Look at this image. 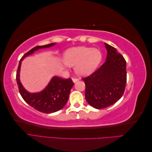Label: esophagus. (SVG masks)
<instances>
[{"mask_svg": "<svg viewBox=\"0 0 152 152\" xmlns=\"http://www.w3.org/2000/svg\"><path fill=\"white\" fill-rule=\"evenodd\" d=\"M72 80L74 83H75V82H77L78 80H79V79H77V78H72Z\"/></svg>", "mask_w": 152, "mask_h": 152, "instance_id": "esophagus-1", "label": "esophagus"}]
</instances>
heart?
Returning a JSON list of instances; mask_svg holds the SVG:
<instances>
[{"label": "heart", "instance_id": "b5f03b06", "mask_svg": "<svg viewBox=\"0 0 152 152\" xmlns=\"http://www.w3.org/2000/svg\"><path fill=\"white\" fill-rule=\"evenodd\" d=\"M102 54L97 49L78 47L68 50L64 54L63 63L74 66L77 74L88 75L93 73L102 61Z\"/></svg>", "mask_w": 152, "mask_h": 152}]
</instances>
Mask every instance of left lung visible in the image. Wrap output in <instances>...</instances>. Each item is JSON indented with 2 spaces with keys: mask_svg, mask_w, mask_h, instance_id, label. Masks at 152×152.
<instances>
[{
  "mask_svg": "<svg viewBox=\"0 0 152 152\" xmlns=\"http://www.w3.org/2000/svg\"><path fill=\"white\" fill-rule=\"evenodd\" d=\"M104 45L107 50L106 61L91 75L82 78L86 85V99L96 109L107 108L120 99L127 82L125 59L115 48Z\"/></svg>",
  "mask_w": 152,
  "mask_h": 152,
  "instance_id": "obj_1",
  "label": "left lung"
}]
</instances>
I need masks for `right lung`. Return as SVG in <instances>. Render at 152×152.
<instances>
[{
    "label": "right lung",
    "mask_w": 152,
    "mask_h": 152,
    "mask_svg": "<svg viewBox=\"0 0 152 152\" xmlns=\"http://www.w3.org/2000/svg\"><path fill=\"white\" fill-rule=\"evenodd\" d=\"M54 44L55 43H51L41 46L38 45L25 53L20 59L16 72L17 84L23 99L31 107L45 113L56 112L65 107L74 83L70 78L63 79L60 77H54L43 91L40 93H30L24 89L20 80V66L21 61L25 57L33 54L34 51L39 49L48 48Z\"/></svg>",
    "instance_id": "obj_1"
}]
</instances>
